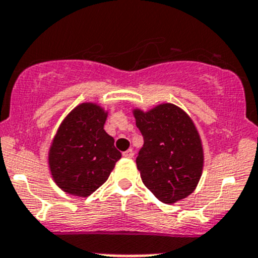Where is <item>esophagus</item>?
<instances>
[{
  "mask_svg": "<svg viewBox=\"0 0 258 258\" xmlns=\"http://www.w3.org/2000/svg\"><path fill=\"white\" fill-rule=\"evenodd\" d=\"M123 155L125 158H133L134 157V152H133V149H128L126 152L123 153Z\"/></svg>",
  "mask_w": 258,
  "mask_h": 258,
  "instance_id": "esophagus-1",
  "label": "esophagus"
}]
</instances>
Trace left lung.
<instances>
[{"label": "left lung", "instance_id": "1", "mask_svg": "<svg viewBox=\"0 0 258 258\" xmlns=\"http://www.w3.org/2000/svg\"><path fill=\"white\" fill-rule=\"evenodd\" d=\"M144 138L137 167L145 187L165 205L195 192L202 177L205 152L195 121L179 106L162 103L149 110L134 108Z\"/></svg>", "mask_w": 258, "mask_h": 258}]
</instances>
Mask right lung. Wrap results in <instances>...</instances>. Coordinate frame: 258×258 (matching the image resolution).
Masks as SVG:
<instances>
[{
    "label": "right lung",
    "mask_w": 258,
    "mask_h": 258,
    "mask_svg": "<svg viewBox=\"0 0 258 258\" xmlns=\"http://www.w3.org/2000/svg\"><path fill=\"white\" fill-rule=\"evenodd\" d=\"M109 111L98 103L76 105L58 125L51 140L47 163L61 190L88 197L108 180L121 153L104 130Z\"/></svg>",
    "instance_id": "obj_1"
}]
</instances>
